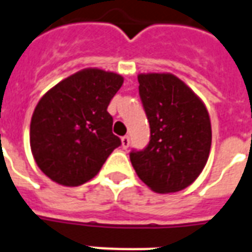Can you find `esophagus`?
Here are the masks:
<instances>
[{
  "instance_id": "1",
  "label": "esophagus",
  "mask_w": 252,
  "mask_h": 252,
  "mask_svg": "<svg viewBox=\"0 0 252 252\" xmlns=\"http://www.w3.org/2000/svg\"><path fill=\"white\" fill-rule=\"evenodd\" d=\"M129 143H131V140H129V137H128V136L121 137V147H123L124 150H126V148L129 147Z\"/></svg>"
}]
</instances>
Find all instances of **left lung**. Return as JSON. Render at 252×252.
Segmentation results:
<instances>
[{"instance_id": "left-lung-1", "label": "left lung", "mask_w": 252, "mask_h": 252, "mask_svg": "<svg viewBox=\"0 0 252 252\" xmlns=\"http://www.w3.org/2000/svg\"><path fill=\"white\" fill-rule=\"evenodd\" d=\"M139 94L150 121L151 139L132 151L137 176L159 193L178 192L192 184L211 150V121L193 91L171 73L137 76Z\"/></svg>"}]
</instances>
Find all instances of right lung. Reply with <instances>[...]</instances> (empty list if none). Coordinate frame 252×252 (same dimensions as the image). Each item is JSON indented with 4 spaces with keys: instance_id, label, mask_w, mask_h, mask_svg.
I'll use <instances>...</instances> for the list:
<instances>
[{
    "instance_id": "right-lung-1",
    "label": "right lung",
    "mask_w": 252,
    "mask_h": 252,
    "mask_svg": "<svg viewBox=\"0 0 252 252\" xmlns=\"http://www.w3.org/2000/svg\"><path fill=\"white\" fill-rule=\"evenodd\" d=\"M123 81L113 72L83 69L41 97L32 116L31 148L48 178L66 187L81 186L121 145L107 108Z\"/></svg>"
}]
</instances>
